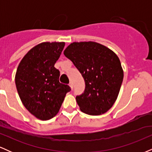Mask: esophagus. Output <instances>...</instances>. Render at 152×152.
Masks as SVG:
<instances>
[{"label": "esophagus", "instance_id": "esophagus-1", "mask_svg": "<svg viewBox=\"0 0 152 152\" xmlns=\"http://www.w3.org/2000/svg\"><path fill=\"white\" fill-rule=\"evenodd\" d=\"M69 86L71 87V90H72V89H73V88H74V87H73V83H71V82L70 83H69Z\"/></svg>", "mask_w": 152, "mask_h": 152}]
</instances>
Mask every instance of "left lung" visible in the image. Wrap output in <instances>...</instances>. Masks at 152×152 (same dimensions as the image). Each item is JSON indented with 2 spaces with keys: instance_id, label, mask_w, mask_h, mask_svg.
Here are the masks:
<instances>
[{
  "instance_id": "left-lung-1",
  "label": "left lung",
  "mask_w": 152,
  "mask_h": 152,
  "mask_svg": "<svg viewBox=\"0 0 152 152\" xmlns=\"http://www.w3.org/2000/svg\"><path fill=\"white\" fill-rule=\"evenodd\" d=\"M64 53L84 79V92L76 98L80 110L91 116L107 112L117 99L123 81L124 71L117 55L94 41L74 42Z\"/></svg>"
}]
</instances>
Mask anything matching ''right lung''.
<instances>
[{
    "label": "right lung",
    "instance_id": "right-lung-1",
    "mask_svg": "<svg viewBox=\"0 0 152 152\" xmlns=\"http://www.w3.org/2000/svg\"><path fill=\"white\" fill-rule=\"evenodd\" d=\"M64 42H43L33 47L20 61L15 76L19 97L33 116L46 121L58 113L71 88L59 82L54 67Z\"/></svg>",
    "mask_w": 152,
    "mask_h": 152
}]
</instances>
